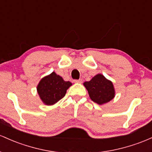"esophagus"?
I'll return each instance as SVG.
<instances>
[{"label":"esophagus","instance_id":"34e87169","mask_svg":"<svg viewBox=\"0 0 152 152\" xmlns=\"http://www.w3.org/2000/svg\"><path fill=\"white\" fill-rule=\"evenodd\" d=\"M75 83H83V80L82 79H79V80H74Z\"/></svg>","mask_w":152,"mask_h":152}]
</instances>
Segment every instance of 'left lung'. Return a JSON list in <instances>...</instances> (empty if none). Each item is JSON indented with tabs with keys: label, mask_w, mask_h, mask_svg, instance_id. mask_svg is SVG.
<instances>
[{
	"label": "left lung",
	"mask_w": 152,
	"mask_h": 152,
	"mask_svg": "<svg viewBox=\"0 0 152 152\" xmlns=\"http://www.w3.org/2000/svg\"><path fill=\"white\" fill-rule=\"evenodd\" d=\"M83 85L88 90L90 99L99 105L108 103L115 97L113 83L101 74L96 75Z\"/></svg>",
	"instance_id": "1"
}]
</instances>
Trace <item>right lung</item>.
<instances>
[{
    "label": "right lung",
    "instance_id": "right-lung-1",
    "mask_svg": "<svg viewBox=\"0 0 152 152\" xmlns=\"http://www.w3.org/2000/svg\"><path fill=\"white\" fill-rule=\"evenodd\" d=\"M71 85L70 82L64 81L53 72L41 80L37 85V92L45 105H52L64 98Z\"/></svg>",
    "mask_w": 152,
    "mask_h": 152
}]
</instances>
